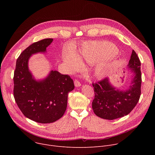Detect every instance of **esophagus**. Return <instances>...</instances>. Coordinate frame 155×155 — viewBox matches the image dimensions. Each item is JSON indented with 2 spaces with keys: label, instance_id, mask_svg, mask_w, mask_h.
Returning <instances> with one entry per match:
<instances>
[{
  "label": "esophagus",
  "instance_id": "obj_1",
  "mask_svg": "<svg viewBox=\"0 0 155 155\" xmlns=\"http://www.w3.org/2000/svg\"><path fill=\"white\" fill-rule=\"evenodd\" d=\"M74 84H75V87H80L81 86V83H80V81L77 80H75L74 81Z\"/></svg>",
  "mask_w": 155,
  "mask_h": 155
}]
</instances>
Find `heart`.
Masks as SVG:
<instances>
[{"label": "heart", "mask_w": 155, "mask_h": 155, "mask_svg": "<svg viewBox=\"0 0 155 155\" xmlns=\"http://www.w3.org/2000/svg\"><path fill=\"white\" fill-rule=\"evenodd\" d=\"M118 53V48L111 43L91 42L83 45L78 54L73 51L64 52L62 59L71 72H75L82 66V60L94 64L105 59L107 61L100 62L94 69L95 75L98 78H103L111 71L113 67L112 58Z\"/></svg>", "instance_id": "obj_1"}]
</instances>
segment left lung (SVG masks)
<instances>
[{"label": "left lung", "mask_w": 155, "mask_h": 155, "mask_svg": "<svg viewBox=\"0 0 155 155\" xmlns=\"http://www.w3.org/2000/svg\"><path fill=\"white\" fill-rule=\"evenodd\" d=\"M140 64L136 53L132 50L127 66L133 78L126 90L118 89L108 78L93 84L95 97L92 102V107L97 117L112 120L124 117L133 110L141 94Z\"/></svg>", "instance_id": "8db88e82"}]
</instances>
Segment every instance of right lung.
<instances>
[{"label":"right lung","mask_w":155,"mask_h":155,"mask_svg":"<svg viewBox=\"0 0 155 155\" xmlns=\"http://www.w3.org/2000/svg\"><path fill=\"white\" fill-rule=\"evenodd\" d=\"M53 41L45 38L32 43L18 57L14 73V97L24 115L39 123H51L61 118L68 104V93L74 89L68 75L51 71L37 80L29 69V60L37 53H46Z\"/></svg>","instance_id":"obj_1"}]
</instances>
